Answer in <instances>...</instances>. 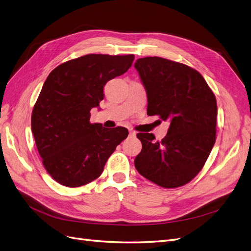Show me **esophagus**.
I'll return each instance as SVG.
<instances>
[{"label": "esophagus", "instance_id": "1", "mask_svg": "<svg viewBox=\"0 0 251 251\" xmlns=\"http://www.w3.org/2000/svg\"><path fill=\"white\" fill-rule=\"evenodd\" d=\"M135 132L134 131H132V130H130V131H129V136H135Z\"/></svg>", "mask_w": 251, "mask_h": 251}]
</instances>
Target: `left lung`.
<instances>
[{
    "label": "left lung",
    "mask_w": 251,
    "mask_h": 251,
    "mask_svg": "<svg viewBox=\"0 0 251 251\" xmlns=\"http://www.w3.org/2000/svg\"><path fill=\"white\" fill-rule=\"evenodd\" d=\"M134 67L147 91V114L171 123L160 142L152 133H137L143 149L135 169L158 186L181 187L201 172L215 144V95L201 74L185 64L146 57Z\"/></svg>",
    "instance_id": "1"
}]
</instances>
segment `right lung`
Here are the masks:
<instances>
[{
	"label": "right lung",
	"mask_w": 251,
	"mask_h": 251,
	"mask_svg": "<svg viewBox=\"0 0 251 251\" xmlns=\"http://www.w3.org/2000/svg\"><path fill=\"white\" fill-rule=\"evenodd\" d=\"M133 60V54H86L59 65L46 78L32 111V132L44 169L63 186L97 179L127 137L124 127L92 124L90 111L104 98L105 83Z\"/></svg>",
	"instance_id": "1"
}]
</instances>
